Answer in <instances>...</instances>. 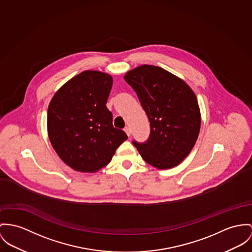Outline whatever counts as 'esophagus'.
I'll list each match as a JSON object with an SVG mask.
<instances>
[{"label":"esophagus","instance_id":"1","mask_svg":"<svg viewBox=\"0 0 252 252\" xmlns=\"http://www.w3.org/2000/svg\"><path fill=\"white\" fill-rule=\"evenodd\" d=\"M124 130H125V132L127 134V136H130V134H131V130H130V128H129L128 126H126Z\"/></svg>","mask_w":252,"mask_h":252}]
</instances>
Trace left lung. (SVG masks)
Returning <instances> with one entry per match:
<instances>
[{
	"mask_svg": "<svg viewBox=\"0 0 252 252\" xmlns=\"http://www.w3.org/2000/svg\"><path fill=\"white\" fill-rule=\"evenodd\" d=\"M147 113L151 133L144 143L132 141L142 158L157 169L180 164L194 148L200 129V111L194 91L181 78L154 65L127 72Z\"/></svg>",
	"mask_w": 252,
	"mask_h": 252,
	"instance_id": "obj_1",
	"label": "left lung"
}]
</instances>
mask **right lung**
<instances>
[{
    "mask_svg": "<svg viewBox=\"0 0 252 252\" xmlns=\"http://www.w3.org/2000/svg\"><path fill=\"white\" fill-rule=\"evenodd\" d=\"M113 79L98 71H84L71 78L52 98L48 134L62 161L82 173L105 167L127 135L113 126L106 101Z\"/></svg>",
    "mask_w": 252,
    "mask_h": 252,
    "instance_id": "right-lung-1",
    "label": "right lung"
}]
</instances>
